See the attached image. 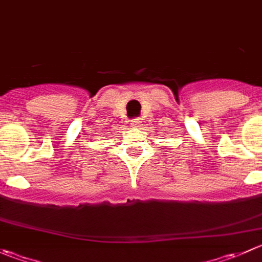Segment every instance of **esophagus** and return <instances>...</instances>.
<instances>
[{"mask_svg": "<svg viewBox=\"0 0 262 262\" xmlns=\"http://www.w3.org/2000/svg\"><path fill=\"white\" fill-rule=\"evenodd\" d=\"M139 124H141V120H139V119H133V120H130V125L133 126V128L139 126Z\"/></svg>", "mask_w": 262, "mask_h": 262, "instance_id": "obj_1", "label": "esophagus"}]
</instances>
